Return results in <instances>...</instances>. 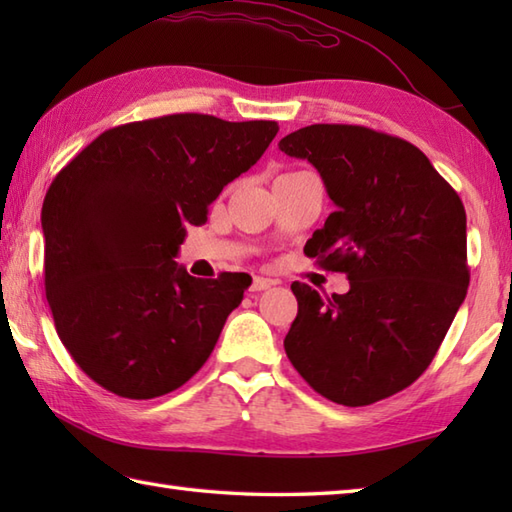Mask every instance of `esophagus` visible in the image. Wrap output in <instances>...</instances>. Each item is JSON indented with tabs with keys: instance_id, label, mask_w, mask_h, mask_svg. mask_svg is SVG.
<instances>
[{
	"instance_id": "34e87169",
	"label": "esophagus",
	"mask_w": 512,
	"mask_h": 512,
	"mask_svg": "<svg viewBox=\"0 0 512 512\" xmlns=\"http://www.w3.org/2000/svg\"><path fill=\"white\" fill-rule=\"evenodd\" d=\"M277 281L275 279H268V277H253V284H250V292H262L268 290L270 286H275Z\"/></svg>"
}]
</instances>
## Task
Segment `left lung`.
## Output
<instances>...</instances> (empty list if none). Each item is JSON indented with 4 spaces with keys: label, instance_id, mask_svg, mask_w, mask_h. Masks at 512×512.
Segmentation results:
<instances>
[{
    "label": "left lung",
    "instance_id": "1",
    "mask_svg": "<svg viewBox=\"0 0 512 512\" xmlns=\"http://www.w3.org/2000/svg\"><path fill=\"white\" fill-rule=\"evenodd\" d=\"M279 149L312 162L336 206L303 253L350 279L332 297L290 286V363L345 407L394 396L429 367L469 288L460 195L416 145L363 125H308Z\"/></svg>",
    "mask_w": 512,
    "mask_h": 512
}]
</instances>
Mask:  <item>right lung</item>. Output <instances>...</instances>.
<instances>
[{
	"label": "right lung",
	"mask_w": 512,
	"mask_h": 512,
	"mask_svg": "<svg viewBox=\"0 0 512 512\" xmlns=\"http://www.w3.org/2000/svg\"><path fill=\"white\" fill-rule=\"evenodd\" d=\"M277 132L169 114L107 129L57 173L41 209L43 281L59 339L94 383L149 400L206 363L250 277L195 279L173 257Z\"/></svg>",
	"instance_id": "right-lung-1"
}]
</instances>
